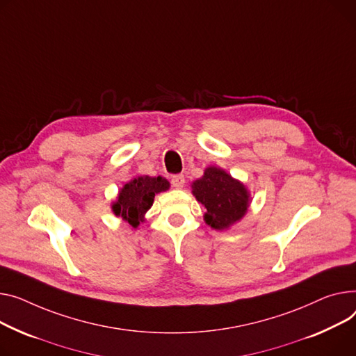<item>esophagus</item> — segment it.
I'll return each mask as SVG.
<instances>
[{
    "label": "esophagus",
    "mask_w": 356,
    "mask_h": 356,
    "mask_svg": "<svg viewBox=\"0 0 356 356\" xmlns=\"http://www.w3.org/2000/svg\"><path fill=\"white\" fill-rule=\"evenodd\" d=\"M184 183H186V179L183 175H176L172 177V186L176 188H181L184 186Z\"/></svg>",
    "instance_id": "34e87169"
}]
</instances>
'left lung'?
<instances>
[{
  "instance_id": "left-lung-1",
  "label": "left lung",
  "mask_w": 356,
  "mask_h": 356,
  "mask_svg": "<svg viewBox=\"0 0 356 356\" xmlns=\"http://www.w3.org/2000/svg\"><path fill=\"white\" fill-rule=\"evenodd\" d=\"M192 193L206 209V225L220 232L241 222L252 203L248 187L216 165H209L203 176L192 183Z\"/></svg>"
}]
</instances>
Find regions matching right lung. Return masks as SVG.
Instances as JSON below:
<instances>
[{"instance_id":"obj_1","label":"right lung","mask_w":356,"mask_h":356,"mask_svg":"<svg viewBox=\"0 0 356 356\" xmlns=\"http://www.w3.org/2000/svg\"><path fill=\"white\" fill-rule=\"evenodd\" d=\"M169 188V180L161 176H136L118 191L115 200L111 203V211L136 229L141 222H145V216L154 202V196Z\"/></svg>"}]
</instances>
